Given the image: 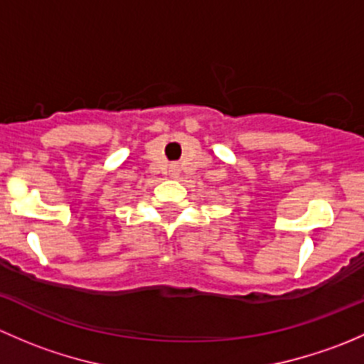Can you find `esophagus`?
<instances>
[{
	"instance_id": "1",
	"label": "esophagus",
	"mask_w": 364,
	"mask_h": 364,
	"mask_svg": "<svg viewBox=\"0 0 364 364\" xmlns=\"http://www.w3.org/2000/svg\"><path fill=\"white\" fill-rule=\"evenodd\" d=\"M168 174L172 176V178H176V176L179 174V171H178V167H176V165H171V167H168Z\"/></svg>"
}]
</instances>
